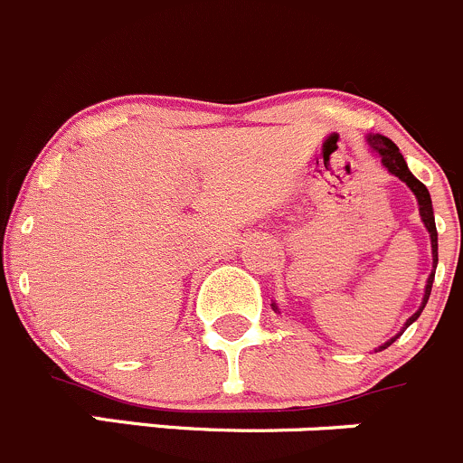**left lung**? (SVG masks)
I'll use <instances>...</instances> for the list:
<instances>
[{
  "instance_id": "obj_1",
  "label": "left lung",
  "mask_w": 463,
  "mask_h": 463,
  "mask_svg": "<svg viewBox=\"0 0 463 463\" xmlns=\"http://www.w3.org/2000/svg\"><path fill=\"white\" fill-rule=\"evenodd\" d=\"M367 144H369V148L373 150V153L381 155L383 166H385L387 171L392 173V175H396L398 180L405 182V184L411 189V194L416 195V200H419L420 221H423L425 230L430 232V245H432V268H437V263H439V251H437V225H434V212H432V200H430V191L425 189L423 182H419L414 175H411L410 168H407V164H405V159H402L401 150H398V146L393 144L392 139H387V137H383V135H369V137H367ZM432 281H434V269H432V272H430L428 283H425V295H423V301H420L419 310H416V313L411 315L410 319H407L405 326H402V331H405V328L410 326L411 322H416V319H419V315L423 313L425 304H428V299H430V292H432ZM272 308L277 310V304H272ZM402 331L398 333V335H393L392 340H387L383 346H378V351L387 349L389 345H393V342H396L398 337L402 335Z\"/></svg>"
}]
</instances>
